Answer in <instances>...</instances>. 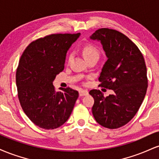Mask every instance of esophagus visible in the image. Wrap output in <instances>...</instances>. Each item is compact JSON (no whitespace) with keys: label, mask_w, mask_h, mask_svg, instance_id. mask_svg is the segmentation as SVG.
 <instances>
[{"label":"esophagus","mask_w":159,"mask_h":159,"mask_svg":"<svg viewBox=\"0 0 159 159\" xmlns=\"http://www.w3.org/2000/svg\"><path fill=\"white\" fill-rule=\"evenodd\" d=\"M88 95V91L86 90H79V96H84Z\"/></svg>","instance_id":"34e87169"}]
</instances>
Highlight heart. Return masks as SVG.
I'll return each instance as SVG.
<instances>
[{"instance_id": "1", "label": "heart", "mask_w": 159, "mask_h": 159, "mask_svg": "<svg viewBox=\"0 0 159 159\" xmlns=\"http://www.w3.org/2000/svg\"><path fill=\"white\" fill-rule=\"evenodd\" d=\"M82 53H83V55L86 60L94 56L98 57V49L93 45H86L82 49ZM71 57H72V54L69 55V59L70 60Z\"/></svg>"}]
</instances>
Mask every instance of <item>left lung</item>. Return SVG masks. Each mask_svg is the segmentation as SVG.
Returning <instances> with one entry per match:
<instances>
[{
	"instance_id": "obj_1",
	"label": "left lung",
	"mask_w": 159,
	"mask_h": 159,
	"mask_svg": "<svg viewBox=\"0 0 159 159\" xmlns=\"http://www.w3.org/2000/svg\"><path fill=\"white\" fill-rule=\"evenodd\" d=\"M90 39L100 42L107 58L98 78L100 86L114 91L107 97L100 90L90 91L94 98L93 115L102 126L117 129L134 117L145 97V61L137 45L117 30L98 29Z\"/></svg>"
}]
</instances>
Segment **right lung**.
Here are the masks:
<instances>
[{
  "label": "right lung",
  "mask_w": 159,
  "mask_h": 159,
  "mask_svg": "<svg viewBox=\"0 0 159 159\" xmlns=\"http://www.w3.org/2000/svg\"><path fill=\"white\" fill-rule=\"evenodd\" d=\"M80 34H51L32 42L23 52L16 71L18 96L24 112L44 129L61 126L72 114L78 92L60 88L53 81L64 69L66 53Z\"/></svg>",
  "instance_id": "right-lung-1"
}]
</instances>
